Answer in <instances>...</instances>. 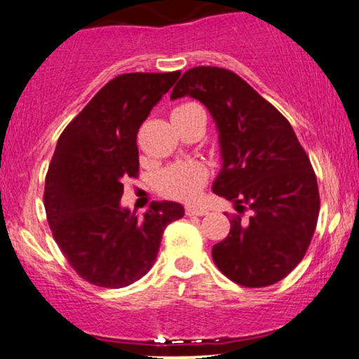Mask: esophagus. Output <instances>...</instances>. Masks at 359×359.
<instances>
[{"instance_id":"1","label":"esophagus","mask_w":359,"mask_h":359,"mask_svg":"<svg viewBox=\"0 0 359 359\" xmlns=\"http://www.w3.org/2000/svg\"><path fill=\"white\" fill-rule=\"evenodd\" d=\"M184 212L186 216H204V214H208L206 209L198 208V206H186Z\"/></svg>"}]
</instances>
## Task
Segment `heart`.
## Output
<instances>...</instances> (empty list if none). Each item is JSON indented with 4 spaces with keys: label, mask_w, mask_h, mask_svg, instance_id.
<instances>
[{
    "label": "heart",
    "mask_w": 359,
    "mask_h": 359,
    "mask_svg": "<svg viewBox=\"0 0 359 359\" xmlns=\"http://www.w3.org/2000/svg\"><path fill=\"white\" fill-rule=\"evenodd\" d=\"M196 114H204L201 105L194 102H186L176 107L171 114L173 120L193 117ZM208 181V170L199 163H178L163 170L158 176V189L161 194L178 201H194Z\"/></svg>",
    "instance_id": "b5f03b06"
}]
</instances>
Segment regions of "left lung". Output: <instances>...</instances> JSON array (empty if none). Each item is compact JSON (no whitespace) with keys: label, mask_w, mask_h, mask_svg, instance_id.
Instances as JSON below:
<instances>
[{"label":"left lung","mask_w":359,"mask_h":359,"mask_svg":"<svg viewBox=\"0 0 359 359\" xmlns=\"http://www.w3.org/2000/svg\"><path fill=\"white\" fill-rule=\"evenodd\" d=\"M184 95L203 102L217 125L222 170L212 191L239 212L212 248L214 264L242 287L277 283L304 259L318 221L310 158L288 120L232 71L189 69L171 99ZM245 208L248 220L241 217Z\"/></svg>","instance_id":"obj_1"}]
</instances>
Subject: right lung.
<instances>
[{
    "instance_id": "1",
    "label": "right lung",
    "mask_w": 359,
    "mask_h": 359,
    "mask_svg": "<svg viewBox=\"0 0 359 359\" xmlns=\"http://www.w3.org/2000/svg\"><path fill=\"white\" fill-rule=\"evenodd\" d=\"M180 76L111 79L57 140L46 175V216L71 267L97 287L122 288L145 276L163 231L184 216L173 201H153L142 217L120 208L123 181L138 176V128Z\"/></svg>"
}]
</instances>
